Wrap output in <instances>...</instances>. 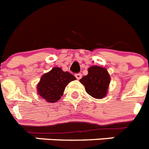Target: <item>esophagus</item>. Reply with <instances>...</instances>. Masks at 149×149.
Wrapping results in <instances>:
<instances>
[{
  "label": "esophagus",
  "mask_w": 149,
  "mask_h": 149,
  "mask_svg": "<svg viewBox=\"0 0 149 149\" xmlns=\"http://www.w3.org/2000/svg\"><path fill=\"white\" fill-rule=\"evenodd\" d=\"M75 77H76V78L77 79V80H80V79H81V77H82V74H81V73L76 74H75Z\"/></svg>",
  "instance_id": "34e87169"
}]
</instances>
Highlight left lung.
I'll return each instance as SVG.
<instances>
[{"label":"left lung","instance_id":"left-lung-1","mask_svg":"<svg viewBox=\"0 0 149 149\" xmlns=\"http://www.w3.org/2000/svg\"><path fill=\"white\" fill-rule=\"evenodd\" d=\"M80 82L85 86L86 92L95 98H103L106 96L110 77L106 68L93 65L88 68V74L84 76Z\"/></svg>","mask_w":149,"mask_h":149}]
</instances>
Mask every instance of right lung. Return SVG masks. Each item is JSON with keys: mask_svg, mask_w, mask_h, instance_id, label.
Returning <instances> with one entry per match:
<instances>
[{"mask_svg": "<svg viewBox=\"0 0 149 149\" xmlns=\"http://www.w3.org/2000/svg\"><path fill=\"white\" fill-rule=\"evenodd\" d=\"M74 80L76 77L72 74L55 67L42 76L36 87L37 93L46 101L54 103L61 98L68 83Z\"/></svg>", "mask_w": 149, "mask_h": 149, "instance_id": "1", "label": "right lung"}]
</instances>
